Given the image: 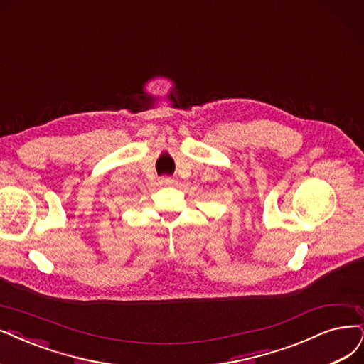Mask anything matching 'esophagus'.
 I'll return each instance as SVG.
<instances>
[{"mask_svg":"<svg viewBox=\"0 0 364 364\" xmlns=\"http://www.w3.org/2000/svg\"><path fill=\"white\" fill-rule=\"evenodd\" d=\"M173 183H175V178H172V177H161L160 178V184L169 186V184H173Z\"/></svg>","mask_w":364,"mask_h":364,"instance_id":"esophagus-1","label":"esophagus"}]
</instances>
